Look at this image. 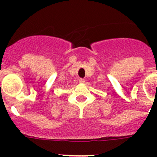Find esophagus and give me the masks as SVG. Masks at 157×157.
<instances>
[{
	"mask_svg": "<svg viewBox=\"0 0 157 157\" xmlns=\"http://www.w3.org/2000/svg\"><path fill=\"white\" fill-rule=\"evenodd\" d=\"M79 82L81 84H84L85 83V80H84V79H80V80H79Z\"/></svg>",
	"mask_w": 157,
	"mask_h": 157,
	"instance_id": "1",
	"label": "esophagus"
}]
</instances>
